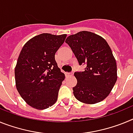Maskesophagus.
<instances>
[{
	"instance_id": "1",
	"label": "esophagus",
	"mask_w": 133,
	"mask_h": 133,
	"mask_svg": "<svg viewBox=\"0 0 133 133\" xmlns=\"http://www.w3.org/2000/svg\"><path fill=\"white\" fill-rule=\"evenodd\" d=\"M74 74V72L73 71H72V72H66V75H67V76H72Z\"/></svg>"
}]
</instances>
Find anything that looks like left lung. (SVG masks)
<instances>
[{"label":"left lung","mask_w":133,"mask_h":133,"mask_svg":"<svg viewBox=\"0 0 133 133\" xmlns=\"http://www.w3.org/2000/svg\"><path fill=\"white\" fill-rule=\"evenodd\" d=\"M65 42L84 71L74 75L77 85L72 88L75 98L82 103L95 104L107 97L117 79V64L107 41L91 32L81 31L70 35Z\"/></svg>","instance_id":"1"}]
</instances>
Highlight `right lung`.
<instances>
[{
    "instance_id": "1",
    "label": "right lung",
    "mask_w": 133,
    "mask_h": 133,
    "mask_svg": "<svg viewBox=\"0 0 133 133\" xmlns=\"http://www.w3.org/2000/svg\"><path fill=\"white\" fill-rule=\"evenodd\" d=\"M66 35L43 33L29 40L18 56L15 75L16 87L24 101L36 109L53 105L65 75L55 55Z\"/></svg>"
}]
</instances>
